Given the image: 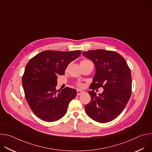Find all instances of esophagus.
<instances>
[{"instance_id":"obj_1","label":"esophagus","mask_w":152,"mask_h":152,"mask_svg":"<svg viewBox=\"0 0 152 152\" xmlns=\"http://www.w3.org/2000/svg\"><path fill=\"white\" fill-rule=\"evenodd\" d=\"M83 93V91H81V90H77V96L80 95V94H82Z\"/></svg>"}]
</instances>
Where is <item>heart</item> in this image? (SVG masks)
Returning a JSON list of instances; mask_svg holds the SVG:
<instances>
[{
    "instance_id": "obj_1",
    "label": "heart",
    "mask_w": 152,
    "mask_h": 152,
    "mask_svg": "<svg viewBox=\"0 0 152 152\" xmlns=\"http://www.w3.org/2000/svg\"><path fill=\"white\" fill-rule=\"evenodd\" d=\"M86 61H88V60H83V61H82L80 62H86ZM76 85L78 86L79 88H83V86H84V84L83 83H81V82H79V83H77V84H76Z\"/></svg>"
}]
</instances>
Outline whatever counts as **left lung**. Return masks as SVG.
Segmentation results:
<instances>
[{
	"label": "left lung",
	"instance_id": "left-lung-1",
	"mask_svg": "<svg viewBox=\"0 0 152 152\" xmlns=\"http://www.w3.org/2000/svg\"><path fill=\"white\" fill-rule=\"evenodd\" d=\"M83 55L95 65L96 74L90 86L91 102L85 106L87 114L99 123L110 122L123 111L132 93L131 69L124 58L114 51L97 49L83 52ZM104 90L97 96L96 89Z\"/></svg>",
	"mask_w": 152,
	"mask_h": 152
}]
</instances>
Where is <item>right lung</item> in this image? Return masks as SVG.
<instances>
[{
  "label": "right lung",
  "instance_id": "add662e5",
  "mask_svg": "<svg viewBox=\"0 0 152 152\" xmlns=\"http://www.w3.org/2000/svg\"><path fill=\"white\" fill-rule=\"evenodd\" d=\"M80 53V50H46L26 64L22 77L25 97L33 113L40 119L52 122L66 114L77 91L69 87L56 90L57 77L64 75L68 65Z\"/></svg>",
  "mask_w": 152,
  "mask_h": 152
}]
</instances>
